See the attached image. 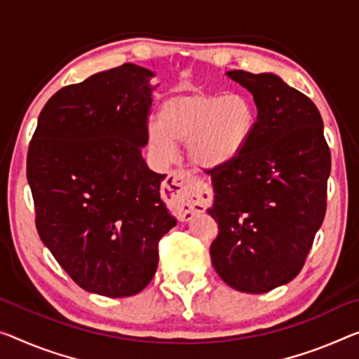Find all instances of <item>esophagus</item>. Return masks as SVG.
<instances>
[{
    "mask_svg": "<svg viewBox=\"0 0 359 359\" xmlns=\"http://www.w3.org/2000/svg\"><path fill=\"white\" fill-rule=\"evenodd\" d=\"M163 189L167 191L168 201L178 210L181 219H191L196 213L205 210L212 198L205 186L197 183L194 176L183 172L170 173Z\"/></svg>",
    "mask_w": 359,
    "mask_h": 359,
    "instance_id": "obj_1",
    "label": "esophagus"
}]
</instances>
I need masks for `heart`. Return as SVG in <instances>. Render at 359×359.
I'll return each mask as SVG.
<instances>
[{
	"instance_id": "1",
	"label": "heart",
	"mask_w": 359,
	"mask_h": 359,
	"mask_svg": "<svg viewBox=\"0 0 359 359\" xmlns=\"http://www.w3.org/2000/svg\"><path fill=\"white\" fill-rule=\"evenodd\" d=\"M255 126L257 109L245 95L180 93L158 109V126H151L149 142L163 161H172L175 144H186L187 162L207 175L236 162Z\"/></svg>"
}]
</instances>
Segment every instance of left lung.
<instances>
[{
	"mask_svg": "<svg viewBox=\"0 0 359 359\" xmlns=\"http://www.w3.org/2000/svg\"><path fill=\"white\" fill-rule=\"evenodd\" d=\"M226 76L253 96L257 126L241 157L212 175L210 255L226 284L264 294L303 268L326 215L330 152L318 107L279 75Z\"/></svg>",
	"mask_w": 359,
	"mask_h": 359,
	"instance_id": "left-lung-1",
	"label": "left lung"
}]
</instances>
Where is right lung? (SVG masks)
<instances>
[{
	"label": "right lung",
	"instance_id": "obj_1",
	"mask_svg": "<svg viewBox=\"0 0 359 359\" xmlns=\"http://www.w3.org/2000/svg\"><path fill=\"white\" fill-rule=\"evenodd\" d=\"M154 76L123 64L59 90L40 112L27 156L43 244L81 289L110 299L151 283L158 241L176 224L161 198L167 175L141 154Z\"/></svg>",
	"mask_w": 359,
	"mask_h": 359
}]
</instances>
